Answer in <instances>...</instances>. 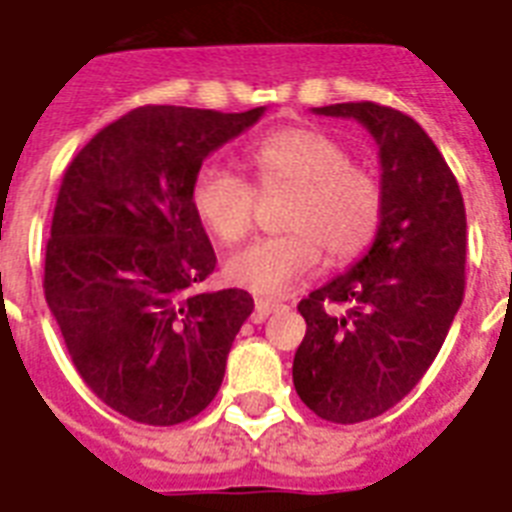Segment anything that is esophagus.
<instances>
[{
	"mask_svg": "<svg viewBox=\"0 0 512 512\" xmlns=\"http://www.w3.org/2000/svg\"><path fill=\"white\" fill-rule=\"evenodd\" d=\"M281 308V303L276 300H263V297H257L255 300V313H252V319L255 321H265L271 313H276Z\"/></svg>",
	"mask_w": 512,
	"mask_h": 512,
	"instance_id": "34e87169",
	"label": "esophagus"
}]
</instances>
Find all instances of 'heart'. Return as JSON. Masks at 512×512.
Returning <instances> with one entry per match:
<instances>
[{
    "label": "heart",
    "instance_id": "1",
    "mask_svg": "<svg viewBox=\"0 0 512 512\" xmlns=\"http://www.w3.org/2000/svg\"><path fill=\"white\" fill-rule=\"evenodd\" d=\"M247 164L260 191L289 188L281 236L249 244L225 260V279L255 295L279 297L324 260L350 263L364 255L382 223L380 183L348 151L313 127H281L257 138ZM191 207L223 244H236L255 220V188L239 175L207 164L191 183Z\"/></svg>",
    "mask_w": 512,
    "mask_h": 512
}]
</instances>
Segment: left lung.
<instances>
[{
    "label": "left lung",
    "instance_id": "left-lung-1",
    "mask_svg": "<svg viewBox=\"0 0 512 512\" xmlns=\"http://www.w3.org/2000/svg\"><path fill=\"white\" fill-rule=\"evenodd\" d=\"M313 111L356 119L380 148L372 247L297 305L308 324L292 364L297 396L321 420L353 425L396 406L438 356L465 295L468 223L460 185L412 116L369 100Z\"/></svg>",
    "mask_w": 512,
    "mask_h": 512
}]
</instances>
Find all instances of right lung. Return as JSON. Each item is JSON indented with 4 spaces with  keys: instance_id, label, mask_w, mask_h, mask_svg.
I'll return each mask as SVG.
<instances>
[{
    "instance_id": "1",
    "label": "right lung",
    "mask_w": 512,
    "mask_h": 512,
    "mask_svg": "<svg viewBox=\"0 0 512 512\" xmlns=\"http://www.w3.org/2000/svg\"><path fill=\"white\" fill-rule=\"evenodd\" d=\"M263 111L135 108L103 127L63 175L44 297L79 377L130 420L177 425L220 390L255 303L244 289H199L217 257L191 207V183Z\"/></svg>"
}]
</instances>
